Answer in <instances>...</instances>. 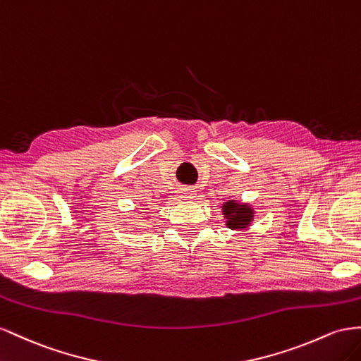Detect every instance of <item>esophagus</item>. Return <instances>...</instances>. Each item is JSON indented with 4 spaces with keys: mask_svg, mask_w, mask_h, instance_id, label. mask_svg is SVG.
<instances>
[{
    "mask_svg": "<svg viewBox=\"0 0 361 361\" xmlns=\"http://www.w3.org/2000/svg\"><path fill=\"white\" fill-rule=\"evenodd\" d=\"M181 197H183L184 200H193L195 197H197V193H195V190H192V189H184V190L181 192Z\"/></svg>",
    "mask_w": 361,
    "mask_h": 361,
    "instance_id": "obj_1",
    "label": "esophagus"
}]
</instances>
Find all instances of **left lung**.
Instances as JSON below:
<instances>
[{
  "label": "left lung",
  "instance_id": "1",
  "mask_svg": "<svg viewBox=\"0 0 361 361\" xmlns=\"http://www.w3.org/2000/svg\"><path fill=\"white\" fill-rule=\"evenodd\" d=\"M222 214L230 230H246L252 224L255 212L250 204L228 200L222 204Z\"/></svg>",
  "mask_w": 361,
  "mask_h": 361
}]
</instances>
